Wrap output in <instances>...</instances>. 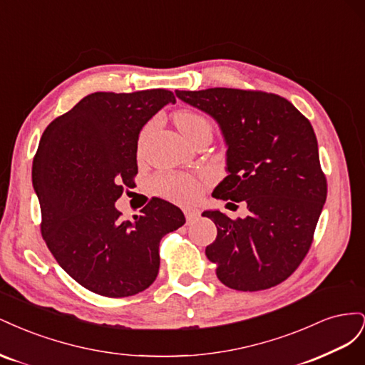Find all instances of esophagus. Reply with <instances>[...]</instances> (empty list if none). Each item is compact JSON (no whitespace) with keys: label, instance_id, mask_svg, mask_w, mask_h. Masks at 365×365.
Listing matches in <instances>:
<instances>
[{"label":"esophagus","instance_id":"34e87169","mask_svg":"<svg viewBox=\"0 0 365 365\" xmlns=\"http://www.w3.org/2000/svg\"><path fill=\"white\" fill-rule=\"evenodd\" d=\"M184 215H185V217H187V220H189V222H192V220H195L197 216H200V212H197L196 208H184Z\"/></svg>","mask_w":365,"mask_h":365}]
</instances>
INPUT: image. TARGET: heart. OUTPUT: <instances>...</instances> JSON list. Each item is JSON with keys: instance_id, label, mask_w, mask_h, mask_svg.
<instances>
[{"instance_id": "heart-1", "label": "heart", "mask_w": 365, "mask_h": 365, "mask_svg": "<svg viewBox=\"0 0 365 365\" xmlns=\"http://www.w3.org/2000/svg\"><path fill=\"white\" fill-rule=\"evenodd\" d=\"M175 123L181 130V134L189 141L193 140L196 135L212 134V125H210V121L200 113L189 111V109L176 113ZM143 137H145V134L141 135V140ZM155 189L160 195L178 202H192L201 193L200 184L196 182V180L185 175L160 176V178L155 180Z\"/></svg>"}]
</instances>
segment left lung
<instances>
[{"label": "left lung", "instance_id": "left-lung-1", "mask_svg": "<svg viewBox=\"0 0 365 365\" xmlns=\"http://www.w3.org/2000/svg\"><path fill=\"white\" fill-rule=\"evenodd\" d=\"M212 117L224 137L227 176L215 197L245 201L250 215L233 220L207 210L217 236L205 248L217 279L236 291L268 289L304 259L326 202L312 125L286 98L235 88L175 91Z\"/></svg>", "mask_w": 365, "mask_h": 365}]
</instances>
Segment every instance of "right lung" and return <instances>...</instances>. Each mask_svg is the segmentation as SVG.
<instances>
[{"label":"right lung","mask_w":365,"mask_h":365,"mask_svg":"<svg viewBox=\"0 0 365 365\" xmlns=\"http://www.w3.org/2000/svg\"><path fill=\"white\" fill-rule=\"evenodd\" d=\"M175 102L168 90L93 93L41 137L31 182L42 237L61 268L91 292L118 298L149 288L160 269V240L185 222L160 197L134 220H121L115 208L138 170L143 126Z\"/></svg>","instance_id":"obj_1"}]
</instances>
